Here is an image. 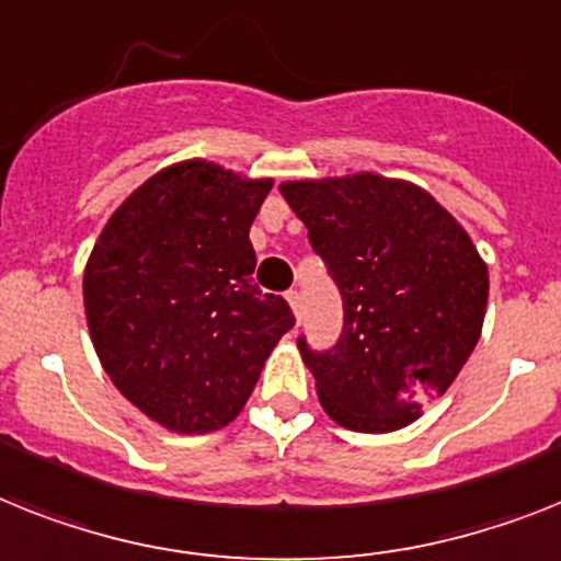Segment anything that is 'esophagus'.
I'll list each match as a JSON object with an SVG mask.
<instances>
[{
	"mask_svg": "<svg viewBox=\"0 0 561 561\" xmlns=\"http://www.w3.org/2000/svg\"><path fill=\"white\" fill-rule=\"evenodd\" d=\"M286 300H289L291 312H295V318H298V323H300V295L298 291H286Z\"/></svg>",
	"mask_w": 561,
	"mask_h": 561,
	"instance_id": "1",
	"label": "esophagus"
}]
</instances>
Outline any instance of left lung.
<instances>
[{
	"instance_id": "8db88e82",
	"label": "left lung",
	"mask_w": 561,
	"mask_h": 561,
	"mask_svg": "<svg viewBox=\"0 0 561 561\" xmlns=\"http://www.w3.org/2000/svg\"><path fill=\"white\" fill-rule=\"evenodd\" d=\"M280 194L344 298L332 350L298 341L318 401L355 433L413 424L479 344L488 263L465 226L410 180L358 171L286 180Z\"/></svg>"
}]
</instances>
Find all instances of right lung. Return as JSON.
Returning a JSON list of instances; mask_svg holds the SVG:
<instances>
[{
  "label": "right lung",
  "instance_id": "1",
  "mask_svg": "<svg viewBox=\"0 0 561 561\" xmlns=\"http://www.w3.org/2000/svg\"><path fill=\"white\" fill-rule=\"evenodd\" d=\"M272 178L183 160L134 188L88 254L85 321L96 358L142 415L180 436L234 421L289 304L252 284L254 217Z\"/></svg>",
  "mask_w": 561,
  "mask_h": 561
}]
</instances>
